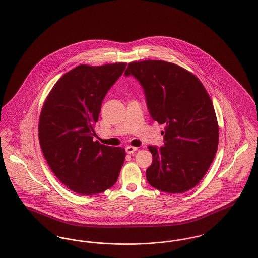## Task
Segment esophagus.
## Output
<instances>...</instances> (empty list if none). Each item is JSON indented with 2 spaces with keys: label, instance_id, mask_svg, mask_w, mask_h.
Returning <instances> with one entry per match:
<instances>
[{
  "label": "esophagus",
  "instance_id": "esophagus-1",
  "mask_svg": "<svg viewBox=\"0 0 258 258\" xmlns=\"http://www.w3.org/2000/svg\"><path fill=\"white\" fill-rule=\"evenodd\" d=\"M135 151H137V148L136 147L127 146V147L125 148V152H126L127 154H133V153H135Z\"/></svg>",
  "mask_w": 258,
  "mask_h": 258
}]
</instances>
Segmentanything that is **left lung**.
Here are the masks:
<instances>
[{
    "label": "left lung",
    "mask_w": 258,
    "mask_h": 258,
    "mask_svg": "<svg viewBox=\"0 0 258 258\" xmlns=\"http://www.w3.org/2000/svg\"><path fill=\"white\" fill-rule=\"evenodd\" d=\"M124 74L140 82L151 117L165 124L164 146L148 147L153 156L148 183L168 194L191 189L208 171L219 145V124L206 89L195 74L160 60L132 61Z\"/></svg>",
    "instance_id": "left-lung-1"
}]
</instances>
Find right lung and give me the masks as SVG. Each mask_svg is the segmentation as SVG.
Segmentation results:
<instances>
[{
    "label": "right lung",
    "instance_id": "add662e5",
    "mask_svg": "<svg viewBox=\"0 0 258 258\" xmlns=\"http://www.w3.org/2000/svg\"><path fill=\"white\" fill-rule=\"evenodd\" d=\"M125 62L80 64L63 74L45 99L38 140L55 176L69 189L92 196L118 180L125 152L93 141L102 100L122 75Z\"/></svg>",
    "mask_w": 258,
    "mask_h": 258
}]
</instances>
